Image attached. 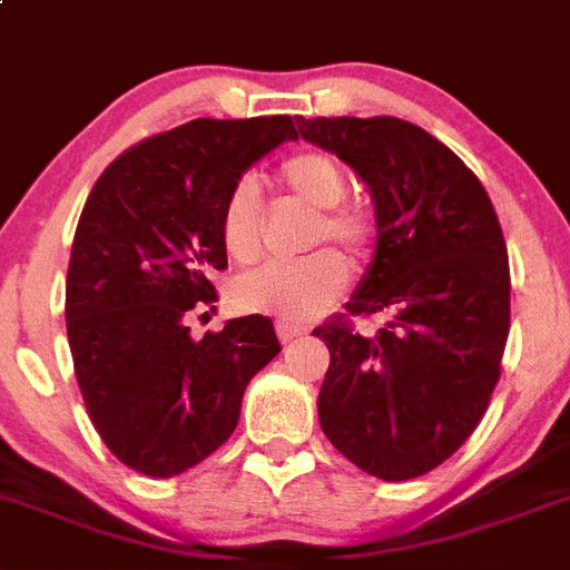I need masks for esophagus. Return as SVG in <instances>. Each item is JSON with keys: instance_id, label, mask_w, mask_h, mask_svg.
Wrapping results in <instances>:
<instances>
[{"instance_id": "1", "label": "esophagus", "mask_w": 570, "mask_h": 570, "mask_svg": "<svg viewBox=\"0 0 570 570\" xmlns=\"http://www.w3.org/2000/svg\"><path fill=\"white\" fill-rule=\"evenodd\" d=\"M275 330H278L281 344H289V341H295V338H301V335H306L304 326H292V324H278V326H275Z\"/></svg>"}]
</instances>
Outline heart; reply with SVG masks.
I'll return each instance as SVG.
<instances>
[{"label": "heart", "instance_id": "obj_1", "mask_svg": "<svg viewBox=\"0 0 570 570\" xmlns=\"http://www.w3.org/2000/svg\"><path fill=\"white\" fill-rule=\"evenodd\" d=\"M278 180L292 197L318 209L309 244L330 240L346 255H367L375 235L373 217L355 206H344L350 180L338 160L324 151H298L284 160ZM261 226H264L261 191L252 177H244L226 195L217 224L226 255L237 264L257 257ZM344 281V264L333 252H313L298 261H269L237 275L229 295L240 313L269 315L278 321H309L338 298Z\"/></svg>", "mask_w": 570, "mask_h": 570}]
</instances>
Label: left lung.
Instances as JSON below:
<instances>
[{"mask_svg":"<svg viewBox=\"0 0 570 570\" xmlns=\"http://www.w3.org/2000/svg\"><path fill=\"white\" fill-rule=\"evenodd\" d=\"M295 122L367 183L379 237L346 309L387 315L375 335L344 315L313 333L330 350L321 430L370 476H422L468 442L499 381L511 326L502 226L479 177L424 128L399 117Z\"/></svg>","mask_w":570,"mask_h":570,"instance_id":"1","label":"left lung"}]
</instances>
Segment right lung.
<instances>
[{
  "label": "right lung",
  "instance_id": "right-lung-1",
  "mask_svg": "<svg viewBox=\"0 0 570 570\" xmlns=\"http://www.w3.org/2000/svg\"><path fill=\"white\" fill-rule=\"evenodd\" d=\"M284 140H298L286 114L191 120L117 157L79 215L66 284L73 373L106 448L137 473L177 476L215 453L252 375L281 353L264 315L200 341L186 315L215 309L226 195Z\"/></svg>",
  "mask_w": 570,
  "mask_h": 570
}]
</instances>
